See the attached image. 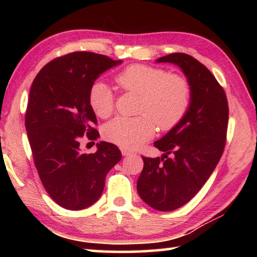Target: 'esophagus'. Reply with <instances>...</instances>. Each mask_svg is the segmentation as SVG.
<instances>
[{"instance_id":"esophagus-1","label":"esophagus","mask_w":257,"mask_h":257,"mask_svg":"<svg viewBox=\"0 0 257 257\" xmlns=\"http://www.w3.org/2000/svg\"><path fill=\"white\" fill-rule=\"evenodd\" d=\"M121 153H122L123 156H128V155H132L133 152L127 150V149H122V150H121Z\"/></svg>"}]
</instances>
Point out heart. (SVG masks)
Segmentation results:
<instances>
[{
  "mask_svg": "<svg viewBox=\"0 0 257 257\" xmlns=\"http://www.w3.org/2000/svg\"><path fill=\"white\" fill-rule=\"evenodd\" d=\"M114 80L121 89L139 95L137 113L133 118L116 116L104 125L108 142L125 149H136L161 130L175 127L188 111L191 88L188 80L161 68L135 63L121 70ZM88 103L95 114L106 119L114 107V94L104 80H95L88 89Z\"/></svg>",
  "mask_w": 257,
  "mask_h": 257,
  "instance_id": "heart-1",
  "label": "heart"
}]
</instances>
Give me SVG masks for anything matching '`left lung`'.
<instances>
[{
    "mask_svg": "<svg viewBox=\"0 0 257 257\" xmlns=\"http://www.w3.org/2000/svg\"><path fill=\"white\" fill-rule=\"evenodd\" d=\"M156 62L173 63L185 73L191 99L184 118L154 146L161 158H145L137 180L139 196L162 212L184 206L196 195L222 156L229 107L225 93L212 72L193 56L172 53Z\"/></svg>",
    "mask_w": 257,
    "mask_h": 257,
    "instance_id": "8db88e82",
    "label": "left lung"
}]
</instances>
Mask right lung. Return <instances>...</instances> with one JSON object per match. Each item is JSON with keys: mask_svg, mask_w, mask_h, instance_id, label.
I'll return each mask as SVG.
<instances>
[{"mask_svg": "<svg viewBox=\"0 0 257 257\" xmlns=\"http://www.w3.org/2000/svg\"><path fill=\"white\" fill-rule=\"evenodd\" d=\"M106 55L73 52L42 68L30 87L25 124L35 167L44 188L61 207L78 211L97 201L108 171L121 160L114 144L97 143L95 153L80 152V138L99 134L88 89L101 73L118 66Z\"/></svg>", "mask_w": 257, "mask_h": 257, "instance_id": "right-lung-1", "label": "right lung"}]
</instances>
